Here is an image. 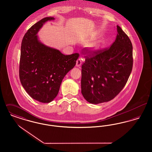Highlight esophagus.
Instances as JSON below:
<instances>
[{"label":"esophagus","mask_w":152,"mask_h":152,"mask_svg":"<svg viewBox=\"0 0 152 152\" xmlns=\"http://www.w3.org/2000/svg\"><path fill=\"white\" fill-rule=\"evenodd\" d=\"M82 64V59L81 58H79L76 61V65L77 66V67H79Z\"/></svg>","instance_id":"34e87169"}]
</instances>
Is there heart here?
I'll return each mask as SVG.
<instances>
[{"instance_id":"heart-1","label":"heart","mask_w":152,"mask_h":152,"mask_svg":"<svg viewBox=\"0 0 152 152\" xmlns=\"http://www.w3.org/2000/svg\"><path fill=\"white\" fill-rule=\"evenodd\" d=\"M99 48V44L96 43L92 45H91L89 47V49L91 51H94L97 50Z\"/></svg>"}]
</instances>
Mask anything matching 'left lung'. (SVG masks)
<instances>
[{
  "label": "left lung",
  "instance_id": "obj_1",
  "mask_svg": "<svg viewBox=\"0 0 152 152\" xmlns=\"http://www.w3.org/2000/svg\"><path fill=\"white\" fill-rule=\"evenodd\" d=\"M117 31L116 40L108 48L85 56L81 88L83 97L89 103L97 104L114 99L125 87L132 72L131 41L118 26Z\"/></svg>",
  "mask_w": 152,
  "mask_h": 152
}]
</instances>
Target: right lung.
Masks as SVG:
<instances>
[{
	"mask_svg": "<svg viewBox=\"0 0 152 152\" xmlns=\"http://www.w3.org/2000/svg\"><path fill=\"white\" fill-rule=\"evenodd\" d=\"M46 17L33 25L22 40L19 77L22 86L37 101L48 103L57 96L66 74L76 65L79 55H65L58 50L45 45L37 34L47 21Z\"/></svg>",
	"mask_w": 152,
	"mask_h": 152,
	"instance_id": "add662e5",
	"label": "right lung"
}]
</instances>
